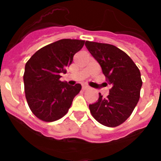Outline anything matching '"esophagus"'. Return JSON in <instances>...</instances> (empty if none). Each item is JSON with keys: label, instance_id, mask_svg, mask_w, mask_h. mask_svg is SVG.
<instances>
[{"label": "esophagus", "instance_id": "esophagus-1", "mask_svg": "<svg viewBox=\"0 0 161 161\" xmlns=\"http://www.w3.org/2000/svg\"><path fill=\"white\" fill-rule=\"evenodd\" d=\"M82 89H83V90H87V89H90V87L87 85H82Z\"/></svg>", "mask_w": 161, "mask_h": 161}]
</instances>
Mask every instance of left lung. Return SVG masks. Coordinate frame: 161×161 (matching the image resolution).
<instances>
[{
    "label": "left lung",
    "instance_id": "8db88e82",
    "mask_svg": "<svg viewBox=\"0 0 161 161\" xmlns=\"http://www.w3.org/2000/svg\"><path fill=\"white\" fill-rule=\"evenodd\" d=\"M85 47L98 62L110 85L107 97L89 106L98 123L114 127L130 117L139 100L142 80L139 68L127 54L107 43L85 42ZM107 85V84H106Z\"/></svg>",
    "mask_w": 161,
    "mask_h": 161
}]
</instances>
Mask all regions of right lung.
Segmentation results:
<instances>
[{"instance_id": "right-lung-1", "label": "right lung", "mask_w": 161, "mask_h": 161, "mask_svg": "<svg viewBox=\"0 0 161 161\" xmlns=\"http://www.w3.org/2000/svg\"><path fill=\"white\" fill-rule=\"evenodd\" d=\"M84 44V40L60 39L37 51L25 64V98L31 111L41 120L54 122L64 117L80 93V84L69 85L59 78Z\"/></svg>"}]
</instances>
